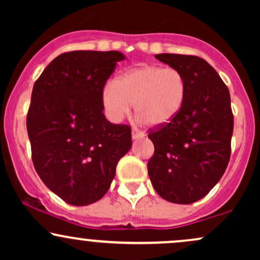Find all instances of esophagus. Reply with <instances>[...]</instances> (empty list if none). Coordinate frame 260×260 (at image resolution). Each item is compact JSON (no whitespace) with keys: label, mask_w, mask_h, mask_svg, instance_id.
Returning <instances> with one entry per match:
<instances>
[{"label":"esophagus","mask_w":260,"mask_h":260,"mask_svg":"<svg viewBox=\"0 0 260 260\" xmlns=\"http://www.w3.org/2000/svg\"><path fill=\"white\" fill-rule=\"evenodd\" d=\"M143 137H144V134L140 132V131H138V129H133V131H132V138H133L134 140L143 138Z\"/></svg>","instance_id":"esophagus-1"}]
</instances>
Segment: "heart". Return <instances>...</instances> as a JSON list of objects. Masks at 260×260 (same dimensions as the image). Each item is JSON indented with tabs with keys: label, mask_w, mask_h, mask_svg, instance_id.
Instances as JSON below:
<instances>
[{
	"label": "heart",
	"mask_w": 260,
	"mask_h": 260,
	"mask_svg": "<svg viewBox=\"0 0 260 260\" xmlns=\"http://www.w3.org/2000/svg\"><path fill=\"white\" fill-rule=\"evenodd\" d=\"M188 95V83L177 68L142 64L128 70L101 92V105L111 122L118 123L134 104L137 121L151 128L165 127L180 115Z\"/></svg>",
	"instance_id": "obj_1"
}]
</instances>
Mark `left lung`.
I'll list each match as a JSON object with an SVG mask.
<instances>
[{
	"label": "left lung",
	"mask_w": 260,
	"mask_h": 260,
	"mask_svg": "<svg viewBox=\"0 0 260 260\" xmlns=\"http://www.w3.org/2000/svg\"><path fill=\"white\" fill-rule=\"evenodd\" d=\"M155 57L184 74L188 95L176 120L149 133L155 151L148 174L161 198L190 204L207 196L228 168L234 132L230 92L216 71L198 56Z\"/></svg>",
	"instance_id": "1"
}]
</instances>
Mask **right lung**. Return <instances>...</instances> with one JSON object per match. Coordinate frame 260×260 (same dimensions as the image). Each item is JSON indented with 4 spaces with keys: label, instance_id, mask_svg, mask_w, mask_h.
Segmentation results:
<instances>
[{
    "label": "right lung",
    "instance_id": "right-lung-1",
    "mask_svg": "<svg viewBox=\"0 0 260 260\" xmlns=\"http://www.w3.org/2000/svg\"><path fill=\"white\" fill-rule=\"evenodd\" d=\"M123 59L120 51L62 53L32 88L26 129L34 168L71 205L103 198L132 147L131 127L107 121L101 105L106 80Z\"/></svg>",
    "mask_w": 260,
    "mask_h": 260
}]
</instances>
